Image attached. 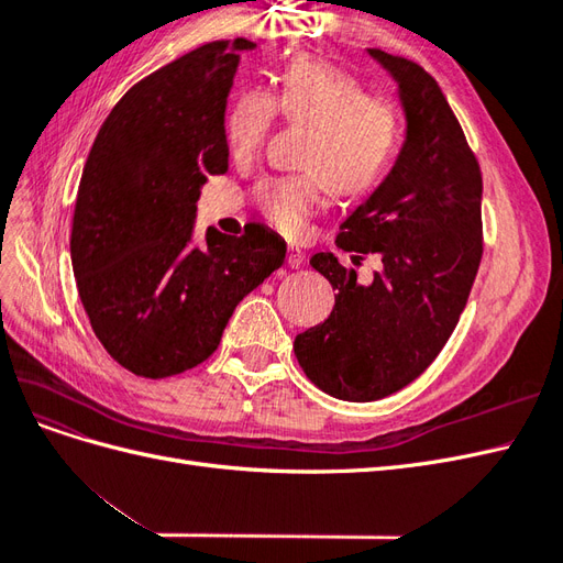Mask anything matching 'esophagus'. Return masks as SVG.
Returning <instances> with one entry per match:
<instances>
[{"label": "esophagus", "instance_id": "obj_1", "mask_svg": "<svg viewBox=\"0 0 563 563\" xmlns=\"http://www.w3.org/2000/svg\"><path fill=\"white\" fill-rule=\"evenodd\" d=\"M286 263H288V267L298 269L302 265V251L298 246H288L286 249Z\"/></svg>", "mask_w": 563, "mask_h": 563}]
</instances>
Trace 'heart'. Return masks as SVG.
Listing matches in <instances>:
<instances>
[{"mask_svg":"<svg viewBox=\"0 0 563 563\" xmlns=\"http://www.w3.org/2000/svg\"><path fill=\"white\" fill-rule=\"evenodd\" d=\"M275 114L286 124L308 126L302 135V174L272 176L253 190L269 225L298 236L323 207L329 187L340 197H362L376 187L401 141L399 106L385 93L366 91L352 73L321 58H296L272 89L246 91L225 114L223 139L232 159H251L267 139Z\"/></svg>","mask_w":563,"mask_h":563,"instance_id":"1","label":"heart"}]
</instances>
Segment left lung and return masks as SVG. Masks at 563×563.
<instances>
[{
	"mask_svg": "<svg viewBox=\"0 0 563 563\" xmlns=\"http://www.w3.org/2000/svg\"><path fill=\"white\" fill-rule=\"evenodd\" d=\"M368 54L399 81L406 143L335 244L378 253L383 272L362 286L331 253H314L310 265L338 291L335 305L294 343L305 376L345 401L389 397L428 371L457 327L484 253L482 168L446 96L418 63Z\"/></svg>",
	"mask_w": 563,
	"mask_h": 563,
	"instance_id": "1",
	"label": "left lung"
}]
</instances>
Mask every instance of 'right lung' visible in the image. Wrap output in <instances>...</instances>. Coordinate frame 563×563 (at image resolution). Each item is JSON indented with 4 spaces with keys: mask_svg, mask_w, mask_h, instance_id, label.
Segmentation results:
<instances>
[{
    "mask_svg": "<svg viewBox=\"0 0 563 563\" xmlns=\"http://www.w3.org/2000/svg\"><path fill=\"white\" fill-rule=\"evenodd\" d=\"M255 44L218 40L147 75L100 126L79 180L70 253L84 310L112 360L141 378L207 362L236 305L282 267L286 244L249 223L190 246L207 176L228 172L225 106Z\"/></svg>",
    "mask_w": 563,
    "mask_h": 563,
    "instance_id": "add662e5",
    "label": "right lung"
}]
</instances>
